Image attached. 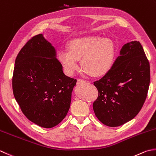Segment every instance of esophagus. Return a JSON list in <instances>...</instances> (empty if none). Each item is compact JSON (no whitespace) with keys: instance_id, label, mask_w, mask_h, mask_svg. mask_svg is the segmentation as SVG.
I'll use <instances>...</instances> for the list:
<instances>
[{"instance_id":"34e87169","label":"esophagus","mask_w":156,"mask_h":156,"mask_svg":"<svg viewBox=\"0 0 156 156\" xmlns=\"http://www.w3.org/2000/svg\"><path fill=\"white\" fill-rule=\"evenodd\" d=\"M86 83V81L83 80V79H78L77 82V85H81V84H83V83Z\"/></svg>"}]
</instances>
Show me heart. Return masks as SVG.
I'll return each instance as SVG.
<instances>
[{
	"label": "heart",
	"mask_w": 156,
	"mask_h": 156,
	"mask_svg": "<svg viewBox=\"0 0 156 156\" xmlns=\"http://www.w3.org/2000/svg\"><path fill=\"white\" fill-rule=\"evenodd\" d=\"M114 45L108 38L90 36L72 41L69 50H61L58 55L61 64L69 75L79 69L78 60L81 67L94 76L106 74L113 66Z\"/></svg>",
	"instance_id": "obj_1"
}]
</instances>
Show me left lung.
I'll use <instances>...</instances> for the list:
<instances>
[{
	"mask_svg": "<svg viewBox=\"0 0 156 156\" xmlns=\"http://www.w3.org/2000/svg\"><path fill=\"white\" fill-rule=\"evenodd\" d=\"M149 83L150 65L141 44H125L111 69L94 82L98 92L93 103L97 118L110 127L130 121L143 107Z\"/></svg>",
	"mask_w": 156,
	"mask_h": 156,
	"instance_id": "1",
	"label": "left lung"
}]
</instances>
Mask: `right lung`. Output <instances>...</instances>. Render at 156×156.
<instances>
[{
	"label": "right lung",
	"instance_id": "1",
	"mask_svg": "<svg viewBox=\"0 0 156 156\" xmlns=\"http://www.w3.org/2000/svg\"><path fill=\"white\" fill-rule=\"evenodd\" d=\"M76 83L64 75L54 48L41 34L32 37L17 55L13 95L24 115L41 127L53 128L62 121Z\"/></svg>",
	"mask_w": 156,
	"mask_h": 156
}]
</instances>
